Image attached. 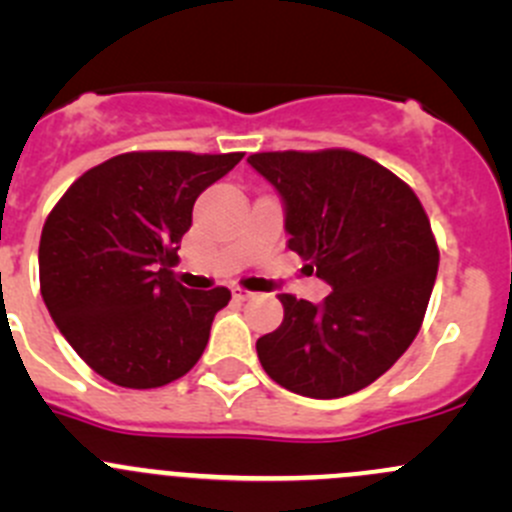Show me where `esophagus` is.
I'll return each mask as SVG.
<instances>
[{"instance_id":"1","label":"esophagus","mask_w":512,"mask_h":512,"mask_svg":"<svg viewBox=\"0 0 512 512\" xmlns=\"http://www.w3.org/2000/svg\"><path fill=\"white\" fill-rule=\"evenodd\" d=\"M232 297H235L237 302H247V299H252V297H255V292H250V289L235 287V289H232Z\"/></svg>"}]
</instances>
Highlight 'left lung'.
Segmentation results:
<instances>
[{
  "label": "left lung",
  "instance_id": "obj_1",
  "mask_svg": "<svg viewBox=\"0 0 512 512\" xmlns=\"http://www.w3.org/2000/svg\"><path fill=\"white\" fill-rule=\"evenodd\" d=\"M247 163L280 193L289 250L332 287L319 304L277 294L285 319L257 339L262 369L309 399L354 394L421 329L438 272L426 210L404 180L354 151L255 153Z\"/></svg>",
  "mask_w": 512,
  "mask_h": 512
}]
</instances>
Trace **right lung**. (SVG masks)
Returning a JSON list of instances; mask_svg holds the SVG:
<instances>
[{
  "label": "right lung",
  "instance_id": "add662e5",
  "mask_svg": "<svg viewBox=\"0 0 512 512\" xmlns=\"http://www.w3.org/2000/svg\"><path fill=\"white\" fill-rule=\"evenodd\" d=\"M242 153H123L86 170L46 218L41 297L74 352L103 379L156 389L205 352L230 289H188L170 267L205 188Z\"/></svg>",
  "mask_w": 512,
  "mask_h": 512
}]
</instances>
